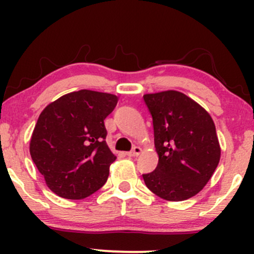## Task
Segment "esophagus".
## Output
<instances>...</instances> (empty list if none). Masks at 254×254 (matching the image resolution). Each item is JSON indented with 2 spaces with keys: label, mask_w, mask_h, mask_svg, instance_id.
I'll return each instance as SVG.
<instances>
[{
  "label": "esophagus",
  "mask_w": 254,
  "mask_h": 254,
  "mask_svg": "<svg viewBox=\"0 0 254 254\" xmlns=\"http://www.w3.org/2000/svg\"><path fill=\"white\" fill-rule=\"evenodd\" d=\"M141 153H142V148L141 147H135L132 150L129 151V153H127V156H138Z\"/></svg>",
  "instance_id": "1"
}]
</instances>
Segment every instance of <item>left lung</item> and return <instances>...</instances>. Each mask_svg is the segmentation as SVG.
Returning a JSON list of instances; mask_svg holds the SVG:
<instances>
[{
    "instance_id": "left-lung-1",
    "label": "left lung",
    "mask_w": 254,
    "mask_h": 254,
    "mask_svg": "<svg viewBox=\"0 0 254 254\" xmlns=\"http://www.w3.org/2000/svg\"><path fill=\"white\" fill-rule=\"evenodd\" d=\"M159 155L155 171L143 174L156 196L180 202L196 196L216 170L221 147L211 116L178 90L144 94Z\"/></svg>"
}]
</instances>
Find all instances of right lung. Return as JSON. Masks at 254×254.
<instances>
[{
  "mask_svg": "<svg viewBox=\"0 0 254 254\" xmlns=\"http://www.w3.org/2000/svg\"><path fill=\"white\" fill-rule=\"evenodd\" d=\"M117 95L81 89L49 104L31 136L30 154L57 196L82 199L106 183L116 155L106 143L104 121Z\"/></svg>",
  "mask_w": 254,
  "mask_h": 254,
  "instance_id": "1",
  "label": "right lung"
}]
</instances>
